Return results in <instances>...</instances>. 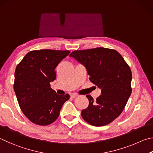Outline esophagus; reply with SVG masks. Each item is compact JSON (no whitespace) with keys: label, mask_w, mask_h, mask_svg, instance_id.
<instances>
[{"label":"esophagus","mask_w":153,"mask_h":153,"mask_svg":"<svg viewBox=\"0 0 153 153\" xmlns=\"http://www.w3.org/2000/svg\"><path fill=\"white\" fill-rule=\"evenodd\" d=\"M77 96H78V95H77L76 94H75V93H72V94L71 95V97H72V98H75V97H76Z\"/></svg>","instance_id":"obj_1"}]
</instances>
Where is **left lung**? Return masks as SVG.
I'll use <instances>...</instances> for the list:
<instances>
[{"label": "left lung", "instance_id": "8db88e82", "mask_svg": "<svg viewBox=\"0 0 153 153\" xmlns=\"http://www.w3.org/2000/svg\"><path fill=\"white\" fill-rule=\"evenodd\" d=\"M70 56L85 66L90 81L101 89L95 101L87 95L89 104L82 110V117L94 126L113 122L124 110L132 93L130 66L120 53L109 48L75 50Z\"/></svg>", "mask_w": 153, "mask_h": 153}]
</instances>
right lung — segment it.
Masks as SVG:
<instances>
[{
  "label": "right lung",
  "mask_w": 153,
  "mask_h": 153,
  "mask_svg": "<svg viewBox=\"0 0 153 153\" xmlns=\"http://www.w3.org/2000/svg\"><path fill=\"white\" fill-rule=\"evenodd\" d=\"M68 50H40L28 52L16 67L13 88L24 115L34 124L47 126L58 118L70 95H59L50 87L55 69Z\"/></svg>",
  "instance_id": "obj_1"
}]
</instances>
